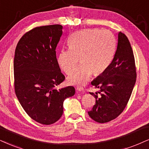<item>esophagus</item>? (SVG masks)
Returning a JSON list of instances; mask_svg holds the SVG:
<instances>
[{"instance_id": "1", "label": "esophagus", "mask_w": 149, "mask_h": 149, "mask_svg": "<svg viewBox=\"0 0 149 149\" xmlns=\"http://www.w3.org/2000/svg\"><path fill=\"white\" fill-rule=\"evenodd\" d=\"M76 89H77V91H79V92L84 91V88L82 87H81V86H77Z\"/></svg>"}]
</instances>
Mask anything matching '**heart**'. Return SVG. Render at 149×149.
I'll list each match as a JSON object with an SVG mask.
<instances>
[{
    "label": "heart",
    "mask_w": 149,
    "mask_h": 149,
    "mask_svg": "<svg viewBox=\"0 0 149 149\" xmlns=\"http://www.w3.org/2000/svg\"><path fill=\"white\" fill-rule=\"evenodd\" d=\"M69 48L58 53L57 61L65 74H70L68 82L72 85H83L91 77L93 72L100 74L108 68L113 59L116 42L108 30L86 29L77 31L70 37Z\"/></svg>",
    "instance_id": "1"
}]
</instances>
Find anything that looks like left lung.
Wrapping results in <instances>:
<instances>
[{"mask_svg": "<svg viewBox=\"0 0 149 149\" xmlns=\"http://www.w3.org/2000/svg\"><path fill=\"white\" fill-rule=\"evenodd\" d=\"M136 69L131 43L123 33H118L117 50L111 63L91 82L99 91L90 93L95 104L88 112L93 120L106 123L118 117L131 97L135 81Z\"/></svg>", "mask_w": 149, "mask_h": 149, "instance_id": "1", "label": "left lung"}]
</instances>
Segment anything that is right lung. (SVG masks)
<instances>
[{
  "label": "right lung",
  "mask_w": 149,
  "mask_h": 149,
  "mask_svg": "<svg viewBox=\"0 0 149 149\" xmlns=\"http://www.w3.org/2000/svg\"><path fill=\"white\" fill-rule=\"evenodd\" d=\"M62 29L52 25L29 31L19 40L14 55L16 97L27 115L45 125L57 122L64 100L75 94L73 86L55 88L65 79L56 56Z\"/></svg>",
  "instance_id": "add662e5"
}]
</instances>
